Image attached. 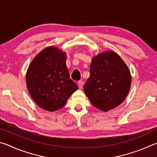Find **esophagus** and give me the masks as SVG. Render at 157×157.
Masks as SVG:
<instances>
[{"label": "esophagus", "instance_id": "1", "mask_svg": "<svg viewBox=\"0 0 157 157\" xmlns=\"http://www.w3.org/2000/svg\"><path fill=\"white\" fill-rule=\"evenodd\" d=\"M78 85L79 88L80 89L83 88V82H82V81H79V82H78Z\"/></svg>", "mask_w": 157, "mask_h": 157}]
</instances>
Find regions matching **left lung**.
Returning a JSON list of instances; mask_svg holds the SVG:
<instances>
[{
    "label": "left lung",
    "instance_id": "left-lung-1",
    "mask_svg": "<svg viewBox=\"0 0 157 157\" xmlns=\"http://www.w3.org/2000/svg\"><path fill=\"white\" fill-rule=\"evenodd\" d=\"M131 82V73L121 57L106 51L93 57L84 91L95 107L107 111L125 100Z\"/></svg>",
    "mask_w": 157,
    "mask_h": 157
}]
</instances>
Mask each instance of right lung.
<instances>
[{
  "instance_id": "add662e5",
  "label": "right lung",
  "mask_w": 157,
  "mask_h": 157,
  "mask_svg": "<svg viewBox=\"0 0 157 157\" xmlns=\"http://www.w3.org/2000/svg\"><path fill=\"white\" fill-rule=\"evenodd\" d=\"M66 55L55 46L44 49L34 58L26 73V84L32 98L43 109L55 111L64 107L78 89L70 78Z\"/></svg>"
}]
</instances>
